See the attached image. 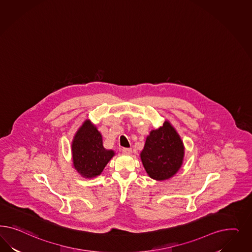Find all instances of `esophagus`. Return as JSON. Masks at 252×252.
Wrapping results in <instances>:
<instances>
[{
  "mask_svg": "<svg viewBox=\"0 0 252 252\" xmlns=\"http://www.w3.org/2000/svg\"><path fill=\"white\" fill-rule=\"evenodd\" d=\"M122 152L125 154H130L132 153V149L131 148H123Z\"/></svg>",
  "mask_w": 252,
  "mask_h": 252,
  "instance_id": "34e87169",
  "label": "esophagus"
}]
</instances>
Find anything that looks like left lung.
Wrapping results in <instances>:
<instances>
[{"instance_id": "8db88e82", "label": "left lung", "mask_w": 252, "mask_h": 252, "mask_svg": "<svg viewBox=\"0 0 252 252\" xmlns=\"http://www.w3.org/2000/svg\"><path fill=\"white\" fill-rule=\"evenodd\" d=\"M148 175L155 180H165L181 167L184 157L182 140L170 123L151 131L140 153Z\"/></svg>"}]
</instances>
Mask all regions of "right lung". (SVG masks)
Returning a JSON list of instances; mask_svg holds the SVG:
<instances>
[{"label":"right lung","instance_id":"add662e5","mask_svg":"<svg viewBox=\"0 0 252 252\" xmlns=\"http://www.w3.org/2000/svg\"><path fill=\"white\" fill-rule=\"evenodd\" d=\"M72 153L76 171L88 178L99 176L115 155L114 151L103 148L100 133L89 120L76 132Z\"/></svg>","mask_w":252,"mask_h":252}]
</instances>
